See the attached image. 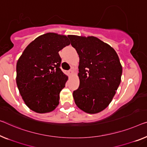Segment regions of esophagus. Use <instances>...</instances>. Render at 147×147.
I'll use <instances>...</instances> for the list:
<instances>
[{
  "instance_id": "34e87169",
  "label": "esophagus",
  "mask_w": 147,
  "mask_h": 147,
  "mask_svg": "<svg viewBox=\"0 0 147 147\" xmlns=\"http://www.w3.org/2000/svg\"><path fill=\"white\" fill-rule=\"evenodd\" d=\"M68 73H69V75H72V74H73V70H69V71H68Z\"/></svg>"
}]
</instances>
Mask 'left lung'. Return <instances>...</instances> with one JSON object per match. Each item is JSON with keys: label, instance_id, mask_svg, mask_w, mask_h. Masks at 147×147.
Returning <instances> with one entry per match:
<instances>
[{"label": "left lung", "instance_id": "1", "mask_svg": "<svg viewBox=\"0 0 147 147\" xmlns=\"http://www.w3.org/2000/svg\"><path fill=\"white\" fill-rule=\"evenodd\" d=\"M79 56L80 85L73 92L78 108L91 114L110 104L121 82L122 66L113 47L94 36H68Z\"/></svg>", "mask_w": 147, "mask_h": 147}]
</instances>
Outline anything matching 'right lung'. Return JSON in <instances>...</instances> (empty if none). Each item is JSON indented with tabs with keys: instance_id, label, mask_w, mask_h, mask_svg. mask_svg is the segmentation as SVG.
I'll list each match as a JSON object with an SVG mask.
<instances>
[{
	"instance_id": "right-lung-1",
	"label": "right lung",
	"mask_w": 147,
	"mask_h": 147,
	"mask_svg": "<svg viewBox=\"0 0 147 147\" xmlns=\"http://www.w3.org/2000/svg\"><path fill=\"white\" fill-rule=\"evenodd\" d=\"M70 43L65 35L46 33L32 41L18 60V88L26 106L35 112H51L59 104L68 76L59 68V51Z\"/></svg>"
}]
</instances>
